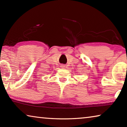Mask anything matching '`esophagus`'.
Instances as JSON below:
<instances>
[{
	"label": "esophagus",
	"mask_w": 127,
	"mask_h": 127,
	"mask_svg": "<svg viewBox=\"0 0 127 127\" xmlns=\"http://www.w3.org/2000/svg\"><path fill=\"white\" fill-rule=\"evenodd\" d=\"M61 67H63V68H64V67H65V66H64V65H62V66H61Z\"/></svg>",
	"instance_id": "esophagus-1"
}]
</instances>
